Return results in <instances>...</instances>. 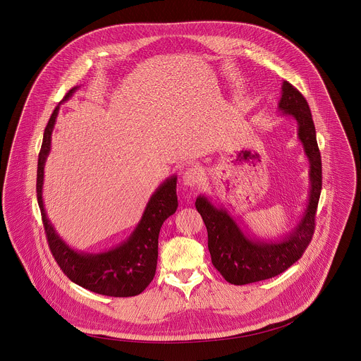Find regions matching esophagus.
<instances>
[{"label":"esophagus","mask_w":361,"mask_h":361,"mask_svg":"<svg viewBox=\"0 0 361 361\" xmlns=\"http://www.w3.org/2000/svg\"><path fill=\"white\" fill-rule=\"evenodd\" d=\"M203 179H204V175H203L202 169L197 168V166H190V168H188V169L183 172V175H182V182H183V185H186V186H189V188H196V186H199V185L203 182Z\"/></svg>","instance_id":"esophagus-1"}]
</instances>
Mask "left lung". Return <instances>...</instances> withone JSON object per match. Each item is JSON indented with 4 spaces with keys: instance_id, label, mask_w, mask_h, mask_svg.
Returning <instances> with one entry per match:
<instances>
[{
    "instance_id": "obj_1",
    "label": "left lung",
    "mask_w": 361,
    "mask_h": 361,
    "mask_svg": "<svg viewBox=\"0 0 361 361\" xmlns=\"http://www.w3.org/2000/svg\"><path fill=\"white\" fill-rule=\"evenodd\" d=\"M278 106L285 115L296 119L298 135L310 162L309 204L292 233L276 242L249 239L226 209L216 208L206 196H199L196 200V208L206 224L212 265L233 285L269 279L286 271L303 256L315 229L322 168L309 104L296 87L285 80Z\"/></svg>"
}]
</instances>
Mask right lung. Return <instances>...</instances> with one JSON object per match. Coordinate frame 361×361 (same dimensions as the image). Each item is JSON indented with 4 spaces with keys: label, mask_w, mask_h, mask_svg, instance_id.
<instances>
[{
    "label": "right lung",
    "mask_w": 361,
    "mask_h": 361,
    "mask_svg": "<svg viewBox=\"0 0 361 361\" xmlns=\"http://www.w3.org/2000/svg\"><path fill=\"white\" fill-rule=\"evenodd\" d=\"M78 87L71 89L62 102L68 100ZM59 105L55 106L44 129L37 162V202L52 256L63 274L79 286L105 296L129 298L142 293L153 281L158 258V235L164 221L178 208L176 176L168 178L157 190L129 239L118 247L100 253H79L71 249L55 232L47 218L42 197L44 164L51 149V133Z\"/></svg>",
    "instance_id": "1"
}]
</instances>
